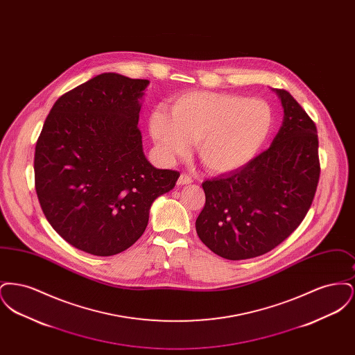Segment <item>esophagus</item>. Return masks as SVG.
I'll use <instances>...</instances> for the list:
<instances>
[{"mask_svg":"<svg viewBox=\"0 0 355 355\" xmlns=\"http://www.w3.org/2000/svg\"><path fill=\"white\" fill-rule=\"evenodd\" d=\"M191 182H193V180H191L189 175H186V174H181V175H180V178H178V181H177V185H190Z\"/></svg>","mask_w":355,"mask_h":355,"instance_id":"34e87169","label":"esophagus"}]
</instances>
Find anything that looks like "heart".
Segmentation results:
<instances>
[{
  "label": "heart",
  "mask_w": 355,
  "mask_h": 355,
  "mask_svg": "<svg viewBox=\"0 0 355 355\" xmlns=\"http://www.w3.org/2000/svg\"><path fill=\"white\" fill-rule=\"evenodd\" d=\"M268 102L232 93L189 92L154 107L148 129L159 158L170 164L196 142L203 166L216 174L242 169L261 150L272 129Z\"/></svg>",
  "instance_id": "b5f03b06"
}]
</instances>
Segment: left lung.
Masks as SVG:
<instances>
[{
	"instance_id": "8db88e82",
	"label": "left lung",
	"mask_w": 355,
	"mask_h": 355,
	"mask_svg": "<svg viewBox=\"0 0 355 355\" xmlns=\"http://www.w3.org/2000/svg\"><path fill=\"white\" fill-rule=\"evenodd\" d=\"M272 92L284 121L270 148L242 169L202 184L197 234L230 261L262 255L285 241L309 211L320 180L315 123L288 92Z\"/></svg>"
}]
</instances>
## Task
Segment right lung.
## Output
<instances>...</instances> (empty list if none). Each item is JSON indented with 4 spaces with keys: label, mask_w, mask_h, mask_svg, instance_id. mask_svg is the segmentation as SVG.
<instances>
[{
    "label": "right lung",
    "mask_w": 355,
    "mask_h": 355,
    "mask_svg": "<svg viewBox=\"0 0 355 355\" xmlns=\"http://www.w3.org/2000/svg\"><path fill=\"white\" fill-rule=\"evenodd\" d=\"M102 73L61 96L34 154L35 191L51 227L85 253L109 257L144 234L153 202L180 177L142 149L139 110L149 86Z\"/></svg>",
    "instance_id": "1"
}]
</instances>
